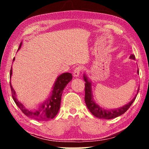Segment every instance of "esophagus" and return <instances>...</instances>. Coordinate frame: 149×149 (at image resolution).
Segmentation results:
<instances>
[{
	"mask_svg": "<svg viewBox=\"0 0 149 149\" xmlns=\"http://www.w3.org/2000/svg\"><path fill=\"white\" fill-rule=\"evenodd\" d=\"M81 70V66H78V67L75 68L74 71V75L75 77L79 76Z\"/></svg>",
	"mask_w": 149,
	"mask_h": 149,
	"instance_id": "1",
	"label": "esophagus"
}]
</instances>
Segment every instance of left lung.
Wrapping results in <instances>:
<instances>
[{
    "instance_id": "1",
    "label": "left lung",
    "mask_w": 149,
    "mask_h": 149,
    "mask_svg": "<svg viewBox=\"0 0 149 149\" xmlns=\"http://www.w3.org/2000/svg\"><path fill=\"white\" fill-rule=\"evenodd\" d=\"M130 58L135 60V57L134 54H131L130 55ZM139 73V70H137V74ZM84 80L85 81V104L87 105V107L88 109L91 112V114L95 116V117L99 118L100 119H105V120H110L112 118H115L118 116L122 115L123 114L127 111L129 108L131 107V105L133 104V102H134V100L136 99L137 94L136 95L135 97L131 100V101L128 103V104L123 106L122 107L116 108V109H109L107 110L104 109L102 107H100V106L96 104L95 102L94 99H93V96L92 93V87H91V81L88 80V77L87 75L84 74ZM139 89L137 91V93L139 92Z\"/></svg>"
}]
</instances>
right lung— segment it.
<instances>
[{
	"label": "right lung",
	"instance_id": "1",
	"mask_svg": "<svg viewBox=\"0 0 149 149\" xmlns=\"http://www.w3.org/2000/svg\"><path fill=\"white\" fill-rule=\"evenodd\" d=\"M21 47L22 42L19 45L18 50L21 48ZM14 59L15 58H14L13 61ZM12 74V70L11 68L10 73V78ZM72 74L70 73H64V74L60 75L54 83L51 95H50V97L47 100H45V101L39 104L37 108L33 110L27 109L23 104L18 101V100L17 99L16 93H15V91L12 87L10 82V85L12 98H13L16 105L25 115L32 118V119L38 121H48L53 119L58 112L63 91H64L66 85L70 81H72Z\"/></svg>",
	"mask_w": 149,
	"mask_h": 149
}]
</instances>
